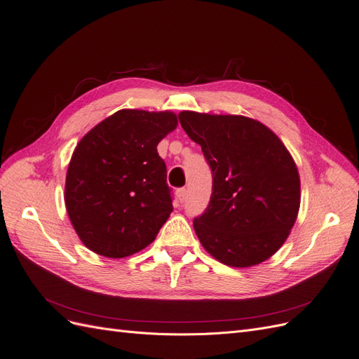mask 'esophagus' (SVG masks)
Wrapping results in <instances>:
<instances>
[{"label": "esophagus", "mask_w": 359, "mask_h": 359, "mask_svg": "<svg viewBox=\"0 0 359 359\" xmlns=\"http://www.w3.org/2000/svg\"><path fill=\"white\" fill-rule=\"evenodd\" d=\"M177 198L180 202H183L186 199V189L184 187H182V189H177Z\"/></svg>", "instance_id": "34e87169"}]
</instances>
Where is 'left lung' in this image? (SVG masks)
I'll list each match as a JSON object with an SVG mask.
<instances>
[{"label":"left lung","instance_id":"obj_1","mask_svg":"<svg viewBox=\"0 0 359 359\" xmlns=\"http://www.w3.org/2000/svg\"><path fill=\"white\" fill-rule=\"evenodd\" d=\"M182 128L201 145L212 194L194 219L203 249L224 265L249 268L275 255L299 210V175L290 151L259 121L180 111Z\"/></svg>","mask_w":359,"mask_h":359}]
</instances>
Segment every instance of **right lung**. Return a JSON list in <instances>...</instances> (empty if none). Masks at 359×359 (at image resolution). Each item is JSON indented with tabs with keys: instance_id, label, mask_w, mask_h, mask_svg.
I'll return each instance as SVG.
<instances>
[{
	"instance_id": "right-lung-1",
	"label": "right lung",
	"mask_w": 359,
	"mask_h": 359,
	"mask_svg": "<svg viewBox=\"0 0 359 359\" xmlns=\"http://www.w3.org/2000/svg\"><path fill=\"white\" fill-rule=\"evenodd\" d=\"M176 126L173 111L122 109L75 147L64 196L87 249L119 259L154 241L173 211L157 145Z\"/></svg>"
}]
</instances>
